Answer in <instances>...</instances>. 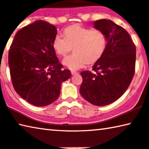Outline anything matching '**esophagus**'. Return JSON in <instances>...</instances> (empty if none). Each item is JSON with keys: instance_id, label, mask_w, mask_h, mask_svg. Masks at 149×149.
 <instances>
[{"instance_id": "1", "label": "esophagus", "mask_w": 149, "mask_h": 149, "mask_svg": "<svg viewBox=\"0 0 149 149\" xmlns=\"http://www.w3.org/2000/svg\"><path fill=\"white\" fill-rule=\"evenodd\" d=\"M71 74H72V75L77 74H78V72L77 71H74V70H71Z\"/></svg>"}]
</instances>
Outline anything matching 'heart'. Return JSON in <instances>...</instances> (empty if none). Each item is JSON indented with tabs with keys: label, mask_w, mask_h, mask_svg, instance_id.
<instances>
[{
	"label": "heart",
	"mask_w": 149,
	"mask_h": 149,
	"mask_svg": "<svg viewBox=\"0 0 149 149\" xmlns=\"http://www.w3.org/2000/svg\"><path fill=\"white\" fill-rule=\"evenodd\" d=\"M65 38L56 35L52 41V47L58 55L66 56L74 52L63 61L64 65L77 70L86 64L93 65L103 56L107 46V38L103 31L86 28L81 24H72L63 31Z\"/></svg>",
	"instance_id": "1"
}]
</instances>
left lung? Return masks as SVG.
<instances>
[{"label": "left lung", "mask_w": 149, "mask_h": 149, "mask_svg": "<svg viewBox=\"0 0 149 149\" xmlns=\"http://www.w3.org/2000/svg\"><path fill=\"white\" fill-rule=\"evenodd\" d=\"M94 27L106 35L107 49L93 66L95 72H81L80 93L90 103L104 106L119 98L130 85L135 71L136 47L129 33L112 20H97Z\"/></svg>", "instance_id": "1"}]
</instances>
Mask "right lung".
I'll return each mask as SVG.
<instances>
[{
  "label": "right lung",
  "instance_id": "1",
  "mask_svg": "<svg viewBox=\"0 0 149 149\" xmlns=\"http://www.w3.org/2000/svg\"><path fill=\"white\" fill-rule=\"evenodd\" d=\"M56 34L54 25L36 20L17 32L9 50L13 87L35 106H47L55 101L62 82L71 76L69 70L63 69L52 47Z\"/></svg>",
  "mask_w": 149,
  "mask_h": 149
}]
</instances>
